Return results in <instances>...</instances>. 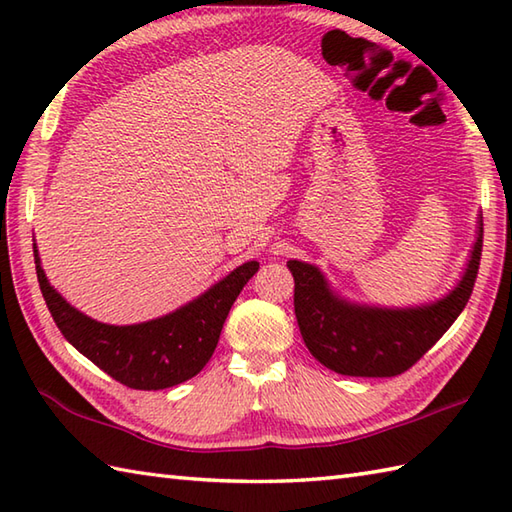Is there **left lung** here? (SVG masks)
I'll return each instance as SVG.
<instances>
[{"label":"left lung","mask_w":512,"mask_h":512,"mask_svg":"<svg viewBox=\"0 0 512 512\" xmlns=\"http://www.w3.org/2000/svg\"><path fill=\"white\" fill-rule=\"evenodd\" d=\"M482 235V217H477V237L458 284L436 301L409 308H380L345 299L317 266L290 259L295 314L310 354L343 376L383 378L407 372L469 303L480 268Z\"/></svg>","instance_id":"obj_1"}]
</instances>
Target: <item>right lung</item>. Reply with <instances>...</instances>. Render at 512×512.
I'll use <instances>...</instances> for the list:
<instances>
[{
	"mask_svg": "<svg viewBox=\"0 0 512 512\" xmlns=\"http://www.w3.org/2000/svg\"><path fill=\"white\" fill-rule=\"evenodd\" d=\"M32 250L41 295L65 341L118 383L145 391L180 385L209 363L228 310L259 268V262L237 266L200 297L165 317L110 325L70 306L43 273L37 244H32Z\"/></svg>",
	"mask_w": 512,
	"mask_h": 512,
	"instance_id": "right-lung-1",
	"label": "right lung"
}]
</instances>
